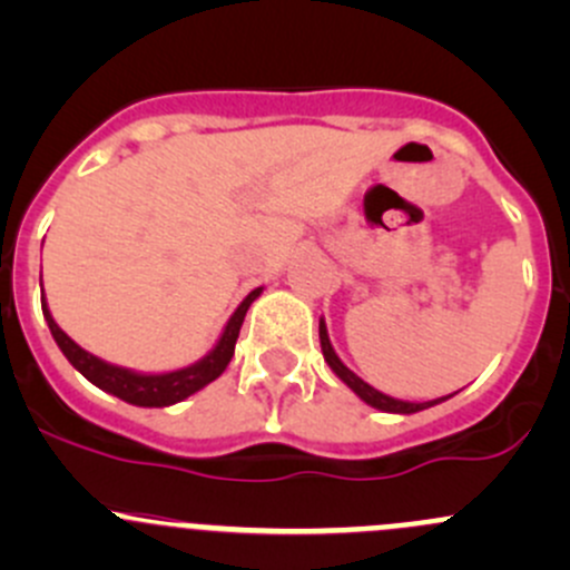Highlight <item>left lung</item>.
I'll use <instances>...</instances> for the list:
<instances>
[{
	"label": "left lung",
	"instance_id": "obj_1",
	"mask_svg": "<svg viewBox=\"0 0 570 570\" xmlns=\"http://www.w3.org/2000/svg\"><path fill=\"white\" fill-rule=\"evenodd\" d=\"M320 344H322V355H325L327 366H331V370L336 372V375L342 377V381L347 383V386L353 389V392L358 394L366 405L381 407V411H386V413H416V411H424V407H430V405H439L441 400H446V396H441V400H433V402H402V400H394V396L381 394L377 389H372L370 383H364L358 375H353V372H350L347 366L338 361V355L333 353L331 338H327V331H325V322H320Z\"/></svg>",
	"mask_w": 570,
	"mask_h": 570
}]
</instances>
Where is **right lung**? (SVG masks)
<instances>
[{
    "instance_id": "1",
    "label": "right lung",
    "mask_w": 570,
    "mask_h": 570,
    "mask_svg": "<svg viewBox=\"0 0 570 570\" xmlns=\"http://www.w3.org/2000/svg\"><path fill=\"white\" fill-rule=\"evenodd\" d=\"M258 292L262 289H253L250 295L239 303V308L234 312V317L228 320V325H226V331H223L217 347L212 350L204 361L187 366V370L168 372V375H137V372L105 364V361H99L96 355L85 353V350L79 347L77 342H71V338L60 331V325L51 320L49 308H46V301H43V317H46V322H49V331H51V336H55L57 347L62 350V355H66V358L71 361V364L77 366V370L82 372L90 383H96V386L105 389V392H109V394L120 396V400L131 402V405L165 407V405H174V402H181L184 396L195 394L198 389H204L206 383H212L215 377L223 375V370H226L228 361H232V355H234V344H237L239 327H243L245 314H248L250 303L256 301Z\"/></svg>"
}]
</instances>
